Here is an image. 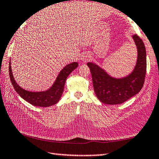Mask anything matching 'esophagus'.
Listing matches in <instances>:
<instances>
[{
	"label": "esophagus",
	"instance_id": "34e87169",
	"mask_svg": "<svg viewBox=\"0 0 159 159\" xmlns=\"http://www.w3.org/2000/svg\"><path fill=\"white\" fill-rule=\"evenodd\" d=\"M88 60V57H85V58H83V60H85V61H86V60Z\"/></svg>",
	"mask_w": 159,
	"mask_h": 159
}]
</instances>
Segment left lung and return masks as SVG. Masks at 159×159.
Instances as JSON below:
<instances>
[{
	"label": "left lung",
	"mask_w": 159,
	"mask_h": 159,
	"mask_svg": "<svg viewBox=\"0 0 159 159\" xmlns=\"http://www.w3.org/2000/svg\"><path fill=\"white\" fill-rule=\"evenodd\" d=\"M138 49L136 65L132 73L122 79H115L106 73L99 66L88 62L97 97L103 103L110 105L120 104L135 96L145 82L147 68L145 44L139 36L133 35Z\"/></svg>",
	"instance_id": "left-lung-1"
}]
</instances>
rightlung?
Wrapping results in <instances>:
<instances>
[{"label": "right lung", "mask_w": 159, "mask_h": 159, "mask_svg": "<svg viewBox=\"0 0 159 159\" xmlns=\"http://www.w3.org/2000/svg\"><path fill=\"white\" fill-rule=\"evenodd\" d=\"M78 65L79 64L75 62L66 65L60 71L52 87L48 90L43 92H30L25 90L20 87L13 77L10 62L9 65V74L11 84L16 92L20 95V97H21L24 100L33 106H39V107H48V106L55 105L59 102L64 90L66 79L71 74V72L78 67Z\"/></svg>", "instance_id": "obj_1"}]
</instances>
